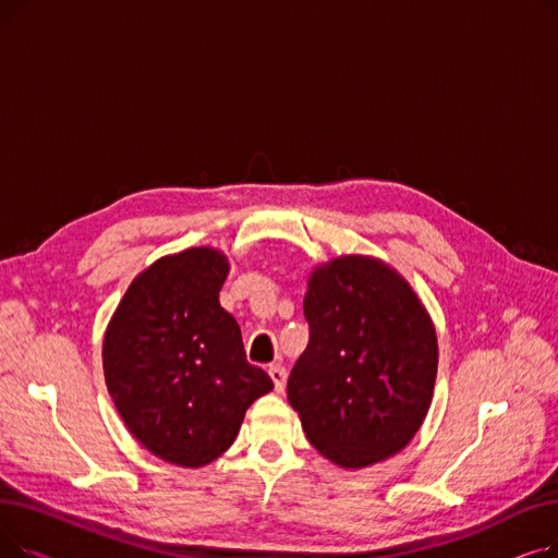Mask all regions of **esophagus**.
Listing matches in <instances>:
<instances>
[{"instance_id": "1", "label": "esophagus", "mask_w": 558, "mask_h": 558, "mask_svg": "<svg viewBox=\"0 0 558 558\" xmlns=\"http://www.w3.org/2000/svg\"><path fill=\"white\" fill-rule=\"evenodd\" d=\"M269 375H271V379H274L276 391L282 393V391H284V385H287V371H284L280 364H274V366H269Z\"/></svg>"}]
</instances>
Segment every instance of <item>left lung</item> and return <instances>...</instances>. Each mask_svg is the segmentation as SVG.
I'll list each match as a JSON object with an SVG mask.
<instances>
[{"label": "left lung", "mask_w": 558, "mask_h": 558, "mask_svg": "<svg viewBox=\"0 0 558 558\" xmlns=\"http://www.w3.org/2000/svg\"><path fill=\"white\" fill-rule=\"evenodd\" d=\"M303 310L310 343L287 398L307 441L345 471L398 454L436 383L438 341L423 301L385 259L339 255L307 276Z\"/></svg>", "instance_id": "obj_1"}]
</instances>
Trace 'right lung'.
Listing matches in <instances>:
<instances>
[{
  "label": "right lung",
  "instance_id": "1",
  "mask_svg": "<svg viewBox=\"0 0 558 558\" xmlns=\"http://www.w3.org/2000/svg\"><path fill=\"white\" fill-rule=\"evenodd\" d=\"M228 271L213 246L156 259L133 278L104 335L117 412L146 450L181 468L221 457L246 409L274 389L246 362L238 320L219 303Z\"/></svg>",
  "mask_w": 558,
  "mask_h": 558
}]
</instances>
